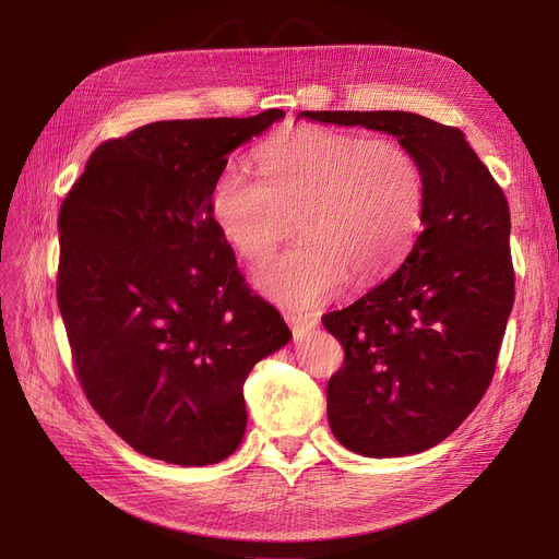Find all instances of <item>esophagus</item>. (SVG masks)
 <instances>
[{
	"label": "esophagus",
	"instance_id": "esophagus-1",
	"mask_svg": "<svg viewBox=\"0 0 559 559\" xmlns=\"http://www.w3.org/2000/svg\"><path fill=\"white\" fill-rule=\"evenodd\" d=\"M285 321L289 324L295 340H304L310 331H314V326L319 324V317L317 312H287Z\"/></svg>",
	"mask_w": 559,
	"mask_h": 559
}]
</instances>
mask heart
<instances>
[{"label": "heart", "instance_id": "1", "mask_svg": "<svg viewBox=\"0 0 559 559\" xmlns=\"http://www.w3.org/2000/svg\"><path fill=\"white\" fill-rule=\"evenodd\" d=\"M260 176L226 165L211 194V215L226 242L262 262L295 228L301 238L255 276L289 308L329 299L350 274L390 272L417 240L426 179L417 156L394 138H365L299 127L264 142Z\"/></svg>", "mask_w": 559, "mask_h": 559}]
</instances>
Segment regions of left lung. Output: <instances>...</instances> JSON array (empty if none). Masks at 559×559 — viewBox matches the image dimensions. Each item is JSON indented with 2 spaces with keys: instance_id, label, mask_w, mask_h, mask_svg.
<instances>
[{
  "instance_id": "left-lung-1",
  "label": "left lung",
  "mask_w": 559,
  "mask_h": 559,
  "mask_svg": "<svg viewBox=\"0 0 559 559\" xmlns=\"http://www.w3.org/2000/svg\"><path fill=\"white\" fill-rule=\"evenodd\" d=\"M396 135L424 169V230L401 267L321 317L344 348L329 380L337 442L367 457L447 439L485 396L514 304L508 199L464 133L403 110H304Z\"/></svg>"
}]
</instances>
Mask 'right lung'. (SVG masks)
Masks as SVG:
<instances>
[{
	"mask_svg": "<svg viewBox=\"0 0 559 559\" xmlns=\"http://www.w3.org/2000/svg\"><path fill=\"white\" fill-rule=\"evenodd\" d=\"M281 117L154 122L106 140L58 213L56 299L76 378L146 457L226 460L245 437L249 371L292 337L211 215L226 156Z\"/></svg>",
	"mask_w": 559,
	"mask_h": 559,
	"instance_id": "right-lung-1",
	"label": "right lung"
}]
</instances>
